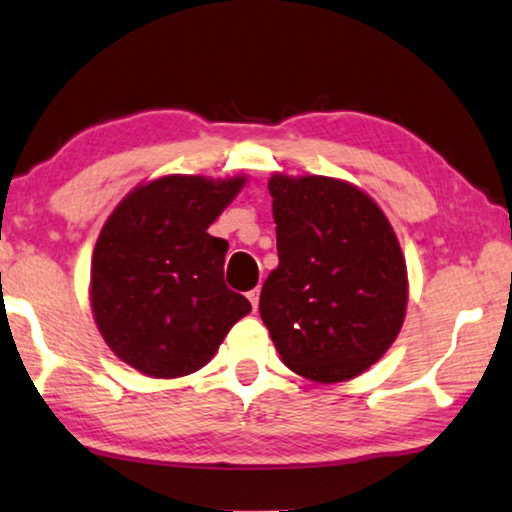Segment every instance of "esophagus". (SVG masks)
Segmentation results:
<instances>
[{"label":"esophagus","instance_id":"34e87169","mask_svg":"<svg viewBox=\"0 0 512 512\" xmlns=\"http://www.w3.org/2000/svg\"><path fill=\"white\" fill-rule=\"evenodd\" d=\"M248 299H250V304H253V308L257 311V306H259V290L248 292Z\"/></svg>","mask_w":512,"mask_h":512}]
</instances>
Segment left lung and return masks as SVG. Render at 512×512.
I'll return each mask as SVG.
<instances>
[{
	"label": "left lung",
	"instance_id": "obj_1",
	"mask_svg": "<svg viewBox=\"0 0 512 512\" xmlns=\"http://www.w3.org/2000/svg\"><path fill=\"white\" fill-rule=\"evenodd\" d=\"M278 266L259 315L287 369L343 383L390 350L408 306L399 239L362 187L329 176L269 178Z\"/></svg>",
	"mask_w": 512,
	"mask_h": 512
}]
</instances>
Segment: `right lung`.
<instances>
[{"instance_id":"1","label":"right lung","mask_w":512,"mask_h":512,"mask_svg":"<svg viewBox=\"0 0 512 512\" xmlns=\"http://www.w3.org/2000/svg\"><path fill=\"white\" fill-rule=\"evenodd\" d=\"M246 183L169 174L113 208L92 250L90 306L120 362L150 378L190 376L253 311L222 280L229 243L208 234Z\"/></svg>"}]
</instances>
